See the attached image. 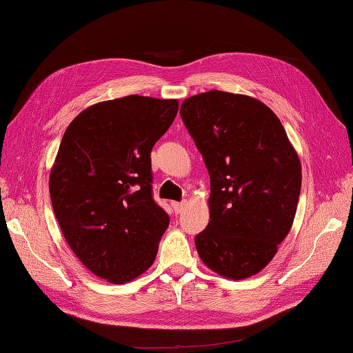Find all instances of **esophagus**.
<instances>
[{
    "label": "esophagus",
    "instance_id": "1",
    "mask_svg": "<svg viewBox=\"0 0 353 353\" xmlns=\"http://www.w3.org/2000/svg\"><path fill=\"white\" fill-rule=\"evenodd\" d=\"M172 207H174V210H175V213L178 214V213H181L183 210H184V207H185V203L183 201V203H172Z\"/></svg>",
    "mask_w": 353,
    "mask_h": 353
}]
</instances>
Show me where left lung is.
Segmentation results:
<instances>
[{"mask_svg":"<svg viewBox=\"0 0 353 353\" xmlns=\"http://www.w3.org/2000/svg\"><path fill=\"white\" fill-rule=\"evenodd\" d=\"M179 114L210 175V222L195 236L201 261L228 279L254 276L296 216L297 152L276 114L253 97L212 90L185 99Z\"/></svg>","mask_w":353,"mask_h":353,"instance_id":"obj_1","label":"left lung"}]
</instances>
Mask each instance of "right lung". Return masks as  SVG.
Masks as SVG:
<instances>
[{
    "label": "right lung",
    "instance_id": "add662e5",
    "mask_svg": "<svg viewBox=\"0 0 353 353\" xmlns=\"http://www.w3.org/2000/svg\"><path fill=\"white\" fill-rule=\"evenodd\" d=\"M178 100L126 96L86 108L62 137L50 198L79 261L111 283L154 263L169 214L152 196L150 152Z\"/></svg>",
    "mask_w": 353,
    "mask_h": 353
}]
</instances>
